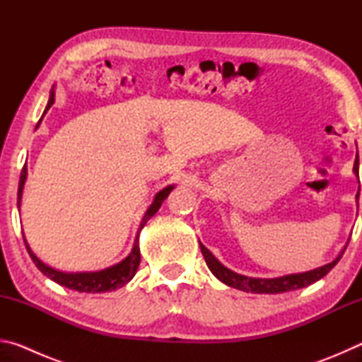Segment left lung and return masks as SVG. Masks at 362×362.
Segmentation results:
<instances>
[{
	"label": "left lung",
	"mask_w": 362,
	"mask_h": 362,
	"mask_svg": "<svg viewBox=\"0 0 362 362\" xmlns=\"http://www.w3.org/2000/svg\"><path fill=\"white\" fill-rule=\"evenodd\" d=\"M354 174L359 177V159L356 155V161H354L353 166ZM359 198V192L356 194V199ZM348 246V244H346ZM346 246L343 247L341 252L339 254L335 260H332L327 265L320 267L316 269H311V272H305V273H297V274H286V276H279V278H273V279H262V278H247L243 276V274H238L235 272H231L230 268L223 267L216 257L212 255V252L207 249L204 244L199 243L201 252L204 255V260L209 267L211 272L214 273V276L218 278L222 283L226 286L235 287V289H240L244 292H252V293H281V292H289V291H296V289H302V287H306L310 284L316 283L321 278L326 276V274L332 269L339 260L341 259L343 252H345Z\"/></svg>",
	"instance_id": "1"
}]
</instances>
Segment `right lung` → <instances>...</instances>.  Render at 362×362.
I'll use <instances>...</instances> for the list:
<instances>
[{"label": "right lung", "mask_w": 362, "mask_h": 362, "mask_svg": "<svg viewBox=\"0 0 362 362\" xmlns=\"http://www.w3.org/2000/svg\"><path fill=\"white\" fill-rule=\"evenodd\" d=\"M52 103H54V89H51V95H49V102H47V107L45 110V113L47 112L49 108H51ZM41 118H42V116H41ZM25 180H27V166H23L22 173H21V180H19V192H17V206H19V207H21L22 192H23V185H25ZM173 188H174V185H169L166 188H163L159 193H156L151 206L148 207V209H146L142 222H140L136 241H134V247L131 250V254L127 255L124 260H121L119 263H116V265H113V267L100 269V272H89V273H64V272H59V269H54L51 267H47L46 263H42L38 259V257L33 254V250L30 249V246L27 244V240L23 238L28 254H30V257H32L33 263L36 267H38V269L42 274H46L49 279L56 281V283L60 284V286L69 287V289L78 291V292H93V293H95V292H112L115 289H119V287L126 286L127 283H129V281L134 278V274H136L137 268H139V263H140L139 233H140V230H142L145 223L148 222V220L158 212V209L163 204V201L168 198V194L170 192H173Z\"/></svg>", "instance_id": "add662e5"}]
</instances>
